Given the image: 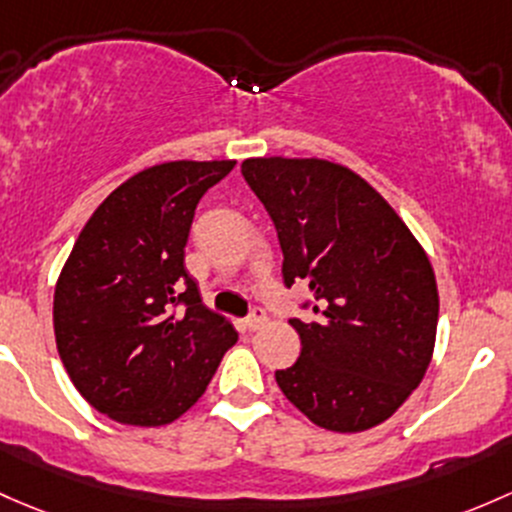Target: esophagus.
<instances>
[{
	"mask_svg": "<svg viewBox=\"0 0 512 512\" xmlns=\"http://www.w3.org/2000/svg\"><path fill=\"white\" fill-rule=\"evenodd\" d=\"M267 324V314L262 309H252V314L245 319V328L247 331H257Z\"/></svg>",
	"mask_w": 512,
	"mask_h": 512,
	"instance_id": "34e87169",
	"label": "esophagus"
}]
</instances>
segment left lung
Masks as SVG:
<instances>
[{"mask_svg": "<svg viewBox=\"0 0 512 512\" xmlns=\"http://www.w3.org/2000/svg\"><path fill=\"white\" fill-rule=\"evenodd\" d=\"M240 171L277 228L284 284L309 282L319 314L289 321L301 353L274 373L279 390L316 427H378L422 383L434 353L439 292L427 252L348 166L260 157Z\"/></svg>", "mask_w": 512, "mask_h": 512, "instance_id": "8db88e82", "label": "left lung"}]
</instances>
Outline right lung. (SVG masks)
I'll use <instances>...</instances> for the list:
<instances>
[{
  "mask_svg": "<svg viewBox=\"0 0 512 512\" xmlns=\"http://www.w3.org/2000/svg\"><path fill=\"white\" fill-rule=\"evenodd\" d=\"M233 166L184 159L139 171L90 215L63 265L53 294L58 355L75 390L115 422L179 419L238 341L184 265L198 201Z\"/></svg>",
  "mask_w": 512,
  "mask_h": 512,
  "instance_id": "add662e5",
  "label": "right lung"
}]
</instances>
